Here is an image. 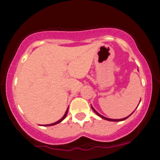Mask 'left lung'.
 I'll list each match as a JSON object with an SVG mask.
<instances>
[{"label":"left lung","mask_w":160,"mask_h":160,"mask_svg":"<svg viewBox=\"0 0 160 160\" xmlns=\"http://www.w3.org/2000/svg\"><path fill=\"white\" fill-rule=\"evenodd\" d=\"M140 102H141V100H140ZM91 108H92V109H93V112H95V113L96 114H97V115L98 116H99V117H101V118H102V119H103V120H109V121H112V122H120V121H122V120H126V119H127L128 118H129V117L130 116V115H131V114H132V113H133V112H132V113L131 114H130V115L129 116H128V117H127V118H122V119H119V120H115V119H109V118H105V117H103V116H102V115H101V114H99V113H98V112H96V110L95 109H93V107H92V106H91Z\"/></svg>","instance_id":"1"}]
</instances>
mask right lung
I'll return each instance as SVG.
<instances>
[{
  "instance_id": "right-lung-1",
  "label": "right lung",
  "mask_w": 160,
  "mask_h": 160,
  "mask_svg": "<svg viewBox=\"0 0 160 160\" xmlns=\"http://www.w3.org/2000/svg\"><path fill=\"white\" fill-rule=\"evenodd\" d=\"M67 112H68V108H67V111H66V112H65V114H64V116L62 117V118L60 119L59 120H58L57 122H54V123H52V124H49V125H46L45 126H51V125H57V124H58V123H59V122H62V121L64 120V119H65V118H66V116H67Z\"/></svg>"
}]
</instances>
